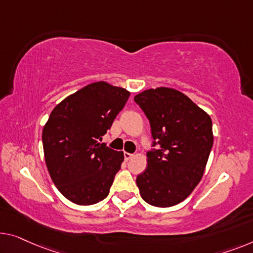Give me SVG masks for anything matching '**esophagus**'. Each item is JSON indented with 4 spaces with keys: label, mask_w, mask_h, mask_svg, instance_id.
Instances as JSON below:
<instances>
[{
    "label": "esophagus",
    "mask_w": 253,
    "mask_h": 253,
    "mask_svg": "<svg viewBox=\"0 0 253 253\" xmlns=\"http://www.w3.org/2000/svg\"><path fill=\"white\" fill-rule=\"evenodd\" d=\"M124 158H125V161H128L129 159H131V158H133V154L125 152V153H124Z\"/></svg>",
    "instance_id": "1"
}]
</instances>
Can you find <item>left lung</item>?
Here are the masks:
<instances>
[{
	"mask_svg": "<svg viewBox=\"0 0 253 253\" xmlns=\"http://www.w3.org/2000/svg\"><path fill=\"white\" fill-rule=\"evenodd\" d=\"M134 100L161 146L148 152V168L136 178L139 193L151 206L178 205L205 174L213 143L210 116L185 94L165 86L143 90Z\"/></svg>",
	"mask_w": 253,
	"mask_h": 253,
	"instance_id": "left-lung-1",
	"label": "left lung"
}]
</instances>
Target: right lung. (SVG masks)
<instances>
[{
    "mask_svg": "<svg viewBox=\"0 0 253 253\" xmlns=\"http://www.w3.org/2000/svg\"><path fill=\"white\" fill-rule=\"evenodd\" d=\"M130 92L95 82L56 104L43 127L45 164L63 197L89 206L108 197L124 161L123 151L100 143Z\"/></svg>",
    "mask_w": 253,
    "mask_h": 253,
    "instance_id": "add662e5",
    "label": "right lung"
}]
</instances>
